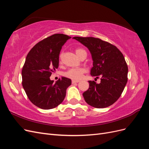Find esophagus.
<instances>
[{"label": "esophagus", "instance_id": "obj_1", "mask_svg": "<svg viewBox=\"0 0 149 149\" xmlns=\"http://www.w3.org/2000/svg\"><path fill=\"white\" fill-rule=\"evenodd\" d=\"M78 82H79V81H76V80H72V84L76 83H78Z\"/></svg>", "mask_w": 149, "mask_h": 149}]
</instances>
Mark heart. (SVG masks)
<instances>
[{"label":"heart","instance_id":"1","mask_svg":"<svg viewBox=\"0 0 149 149\" xmlns=\"http://www.w3.org/2000/svg\"><path fill=\"white\" fill-rule=\"evenodd\" d=\"M85 52L83 49L81 48H77L76 49V55H78L79 57V55H81V53ZM61 55H60V58H61ZM85 69L83 68H71L66 71L65 73H64L65 76H66V78H70L71 79L73 80H76L78 81L80 79H81L82 76L83 74L85 73Z\"/></svg>","mask_w":149,"mask_h":149}]
</instances>
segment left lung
I'll return each mask as SVG.
<instances>
[{
	"label": "left lung",
	"instance_id": "1",
	"mask_svg": "<svg viewBox=\"0 0 149 149\" xmlns=\"http://www.w3.org/2000/svg\"><path fill=\"white\" fill-rule=\"evenodd\" d=\"M91 53L93 66L90 74L101 83L88 81L89 89L83 93L85 101L96 108H104L114 104L120 96L127 82L128 67L119 49L107 42L94 37H74Z\"/></svg>",
	"mask_w": 149,
	"mask_h": 149
}]
</instances>
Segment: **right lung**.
<instances>
[{"instance_id": "add662e5", "label": "right lung", "mask_w": 149, "mask_h": 149, "mask_svg": "<svg viewBox=\"0 0 149 149\" xmlns=\"http://www.w3.org/2000/svg\"><path fill=\"white\" fill-rule=\"evenodd\" d=\"M71 37L56 33L43 39L31 49L22 71V86L29 100L42 109H50L63 101L71 80L61 77L55 83L53 72L59 66L62 47Z\"/></svg>"}]
</instances>
